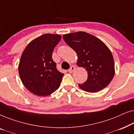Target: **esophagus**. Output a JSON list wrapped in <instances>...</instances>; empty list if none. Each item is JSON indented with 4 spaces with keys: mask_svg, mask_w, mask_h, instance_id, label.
<instances>
[{
    "mask_svg": "<svg viewBox=\"0 0 134 134\" xmlns=\"http://www.w3.org/2000/svg\"><path fill=\"white\" fill-rule=\"evenodd\" d=\"M74 69H75V66H71V68L68 69V71L69 73H72L73 71H74Z\"/></svg>",
    "mask_w": 134,
    "mask_h": 134,
    "instance_id": "obj_1",
    "label": "esophagus"
}]
</instances>
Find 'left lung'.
<instances>
[{"label":"left lung","instance_id":"8db88e82","mask_svg":"<svg viewBox=\"0 0 134 134\" xmlns=\"http://www.w3.org/2000/svg\"><path fill=\"white\" fill-rule=\"evenodd\" d=\"M63 38L77 54L78 66L87 71V81L79 84V87L90 93L98 92L107 87L115 75L114 60L107 46L84 32L65 34Z\"/></svg>","mask_w":134,"mask_h":134}]
</instances>
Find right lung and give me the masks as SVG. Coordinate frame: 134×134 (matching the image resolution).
I'll return each instance as SVG.
<instances>
[{
  "mask_svg": "<svg viewBox=\"0 0 134 134\" xmlns=\"http://www.w3.org/2000/svg\"><path fill=\"white\" fill-rule=\"evenodd\" d=\"M62 39L59 35L46 34L32 40L24 51L18 70L23 85L33 94L49 96L60 85L64 74L52 60L54 47Z\"/></svg>",
  "mask_w": 134,
  "mask_h": 134,
  "instance_id": "add662e5",
  "label": "right lung"
}]
</instances>
